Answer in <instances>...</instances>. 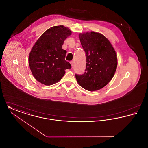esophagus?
Segmentation results:
<instances>
[{
    "instance_id": "1",
    "label": "esophagus",
    "mask_w": 148,
    "mask_h": 148,
    "mask_svg": "<svg viewBox=\"0 0 148 148\" xmlns=\"http://www.w3.org/2000/svg\"><path fill=\"white\" fill-rule=\"evenodd\" d=\"M70 63H71V66H73V65H74V62H73V61H71L70 62Z\"/></svg>"
}]
</instances>
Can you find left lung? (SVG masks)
Wrapping results in <instances>:
<instances>
[{"label": "left lung", "mask_w": 148, "mask_h": 148, "mask_svg": "<svg viewBox=\"0 0 148 148\" xmlns=\"http://www.w3.org/2000/svg\"><path fill=\"white\" fill-rule=\"evenodd\" d=\"M86 56V69L82 75L75 74L78 84L88 91L104 87L113 78L118 60L110 42L100 33L94 32L79 35Z\"/></svg>", "instance_id": "8db88e82"}]
</instances>
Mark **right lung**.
Wrapping results in <instances>:
<instances>
[{"mask_svg": "<svg viewBox=\"0 0 148 148\" xmlns=\"http://www.w3.org/2000/svg\"><path fill=\"white\" fill-rule=\"evenodd\" d=\"M71 32L63 25L46 30L33 47L29 56V65L35 79L45 85L59 82L71 64L65 60L66 51L62 47Z\"/></svg>", "mask_w": 148, "mask_h": 148, "instance_id": "add662e5", "label": "right lung"}]
</instances>
